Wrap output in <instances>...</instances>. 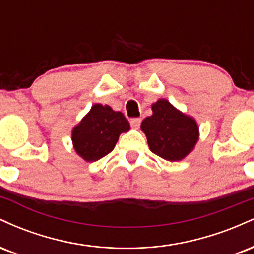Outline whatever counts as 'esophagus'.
<instances>
[{"label":"esophagus","mask_w":254,"mask_h":254,"mask_svg":"<svg viewBox=\"0 0 254 254\" xmlns=\"http://www.w3.org/2000/svg\"><path fill=\"white\" fill-rule=\"evenodd\" d=\"M130 124H131V127H133V129H138L139 125H141V119H139V118H132L130 121Z\"/></svg>","instance_id":"1"}]
</instances>
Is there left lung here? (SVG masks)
Segmentation results:
<instances>
[{
    "label": "left lung",
    "mask_w": 254,
    "mask_h": 254,
    "mask_svg": "<svg viewBox=\"0 0 254 254\" xmlns=\"http://www.w3.org/2000/svg\"><path fill=\"white\" fill-rule=\"evenodd\" d=\"M151 111L153 115L141 124L149 149L167 161L185 159L199 139L196 119L176 109L166 99L151 105Z\"/></svg>",
    "instance_id": "left-lung-1"
}]
</instances>
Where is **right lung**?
I'll return each instance as SVG.
<instances>
[{
	"label": "right lung",
	"mask_w": 254,
	"mask_h": 254,
	"mask_svg": "<svg viewBox=\"0 0 254 254\" xmlns=\"http://www.w3.org/2000/svg\"><path fill=\"white\" fill-rule=\"evenodd\" d=\"M129 130L130 124L123 113L113 111L109 105L94 104L72 127V147L84 161H98L113 150L121 133Z\"/></svg>",
	"instance_id": "add662e5"
}]
</instances>
